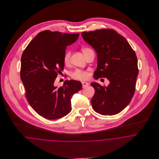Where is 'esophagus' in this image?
Returning <instances> with one entry per match:
<instances>
[{
	"mask_svg": "<svg viewBox=\"0 0 159 159\" xmlns=\"http://www.w3.org/2000/svg\"><path fill=\"white\" fill-rule=\"evenodd\" d=\"M89 86V83L87 82H83L82 83V86L83 88H85Z\"/></svg>",
	"mask_w": 159,
	"mask_h": 159,
	"instance_id": "1",
	"label": "esophagus"
}]
</instances>
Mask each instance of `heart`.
<instances>
[{
    "mask_svg": "<svg viewBox=\"0 0 159 159\" xmlns=\"http://www.w3.org/2000/svg\"><path fill=\"white\" fill-rule=\"evenodd\" d=\"M91 51H92L89 48H83L82 52L84 56ZM70 59V51H67L64 56V62L65 64H68ZM71 76L75 80H86L89 77V73L85 70L76 69L71 73Z\"/></svg>",
    "mask_w": 159,
    "mask_h": 159,
    "instance_id": "heart-1",
    "label": "heart"
}]
</instances>
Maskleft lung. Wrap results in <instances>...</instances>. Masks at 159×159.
Returning a JSON list of instances; mask_svg holds the SVG:
<instances>
[{
    "instance_id": "left-lung-1",
    "label": "left lung",
    "mask_w": 159,
    "mask_h": 159,
    "mask_svg": "<svg viewBox=\"0 0 159 159\" xmlns=\"http://www.w3.org/2000/svg\"><path fill=\"white\" fill-rule=\"evenodd\" d=\"M83 39L97 54L93 77L107 78L108 86L92 83L95 93L91 100L94 111L102 115L120 113L130 102L138 75L136 54L127 40L111 29L83 32Z\"/></svg>"
}]
</instances>
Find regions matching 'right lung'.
I'll return each mask as SVG.
<instances>
[{
  "instance_id": "obj_1",
  "label": "right lung",
  "mask_w": 159,
  "mask_h": 159,
  "mask_svg": "<svg viewBox=\"0 0 159 159\" xmlns=\"http://www.w3.org/2000/svg\"><path fill=\"white\" fill-rule=\"evenodd\" d=\"M79 35L44 30L23 52L20 76L26 99L37 113L47 119L56 120L68 114L71 110V97L82 89L81 83L75 80H66L61 87L54 86L58 73L64 68L66 47L75 42Z\"/></svg>"
}]
</instances>
